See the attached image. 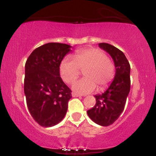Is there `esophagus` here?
<instances>
[{"instance_id":"obj_1","label":"esophagus","mask_w":156,"mask_h":156,"mask_svg":"<svg viewBox=\"0 0 156 156\" xmlns=\"http://www.w3.org/2000/svg\"><path fill=\"white\" fill-rule=\"evenodd\" d=\"M72 96L73 97V98H77V97H81V95H80V94H76V93H73Z\"/></svg>"}]
</instances>
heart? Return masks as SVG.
I'll use <instances>...</instances> for the list:
<instances>
[{
	"mask_svg": "<svg viewBox=\"0 0 156 156\" xmlns=\"http://www.w3.org/2000/svg\"><path fill=\"white\" fill-rule=\"evenodd\" d=\"M80 69H84L86 78L76 80L73 90L80 94L94 92L97 85L100 89L108 87L114 77V65L105 53L97 48H87L76 52L73 59L66 56L59 65L61 78L65 83H71L78 78Z\"/></svg>",
	"mask_w": 156,
	"mask_h": 156,
	"instance_id": "heart-1",
	"label": "heart"
}]
</instances>
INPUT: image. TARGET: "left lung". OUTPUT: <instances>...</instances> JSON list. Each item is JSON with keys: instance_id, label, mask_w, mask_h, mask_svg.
I'll return each instance as SVG.
<instances>
[{"instance_id": "8db88e82", "label": "left lung", "mask_w": 156, "mask_h": 156, "mask_svg": "<svg viewBox=\"0 0 156 156\" xmlns=\"http://www.w3.org/2000/svg\"><path fill=\"white\" fill-rule=\"evenodd\" d=\"M99 47L110 54L114 62L116 73L106 91L96 94V103L87 111L89 117L96 124L108 126L123 112L130 89V66L123 52L108 43H99Z\"/></svg>"}]
</instances>
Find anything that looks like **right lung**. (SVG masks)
<instances>
[{"mask_svg": "<svg viewBox=\"0 0 156 156\" xmlns=\"http://www.w3.org/2000/svg\"><path fill=\"white\" fill-rule=\"evenodd\" d=\"M71 46L50 42L31 53L25 65L24 92L34 119L42 127H52L67 113L71 90L60 77L61 62Z\"/></svg>", "mask_w": 156, "mask_h": 156, "instance_id": "obj_1", "label": "right lung"}]
</instances>
